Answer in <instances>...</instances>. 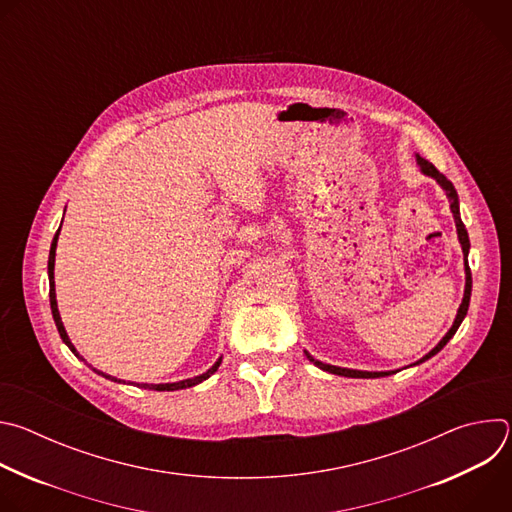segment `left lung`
<instances>
[{
    "label": "left lung",
    "mask_w": 512,
    "mask_h": 512,
    "mask_svg": "<svg viewBox=\"0 0 512 512\" xmlns=\"http://www.w3.org/2000/svg\"><path fill=\"white\" fill-rule=\"evenodd\" d=\"M415 160H417V164H419V168H421V172L425 174V176H429V178H433L437 184H440L442 188H444V192H446V196H448V200H450V210H452V214H454V221H456V231H458V239H460V245H462V253H464V271H466V287H464V298H462V304H460V308H458V314H456V320H454V324H452V328L448 330V334L437 342V346L433 348V350H429L423 358H419L415 364H419V362H425L427 358H431L433 354H437L440 352L448 342H450V338L456 334V330L460 328V324H462V320L466 318V314H468V306H470V296H472V273H470V267H468V251H470V239H468V231H466V227H464V223H462V218H460V200H458V192H456V188H454V184L440 172L437 170L433 164H429L425 158H421L419 154L415 156ZM306 352V356H308V360L310 362H314L318 369H322V371H326V373H332V375H340V377H352V379H379V377H389L393 371H387V373H371V371H354V369H342V367H334V364H326V362H320V360H316L308 350H304Z\"/></svg>",
    "instance_id": "8db88e82"
}]
</instances>
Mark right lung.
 <instances>
[{
	"mask_svg": "<svg viewBox=\"0 0 512 512\" xmlns=\"http://www.w3.org/2000/svg\"><path fill=\"white\" fill-rule=\"evenodd\" d=\"M62 225V223H60ZM58 233H60V229L56 231V235H54V239H52V245H50V255H48V281H50V310H52V318H54V324H56V328H58V334H60V338H62V342L72 350V354H75L77 358H81V360H85L79 352H77V348H75V344L70 342V338H68V334H66V330H64V326H62V320H60V314H58V306H56V289H54V257H56V243H58ZM221 362H223V356L218 358L212 367L206 371V373H202V375H198V377H194V379H184V381H180V383H162V385H148V383H143V385H139L137 383V387H141V389H152V391H178V389H186V387H194V385H198V383H202V381H206L210 375H214L216 373V369L221 367ZM97 375H101V377H105V379H109V381H115V383H121V379H117V377H111V375H105V373H101V371H97V369H93Z\"/></svg>",
	"mask_w": 512,
	"mask_h": 512,
	"instance_id": "add662e5",
	"label": "right lung"
}]
</instances>
